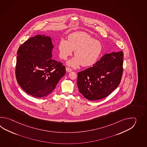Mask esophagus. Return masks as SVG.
Masks as SVG:
<instances>
[{
  "mask_svg": "<svg viewBox=\"0 0 147 147\" xmlns=\"http://www.w3.org/2000/svg\"><path fill=\"white\" fill-rule=\"evenodd\" d=\"M66 71H67V72H71V71H72V69H70V68H69V67H66Z\"/></svg>",
  "mask_w": 147,
  "mask_h": 147,
  "instance_id": "obj_1",
  "label": "esophagus"
}]
</instances>
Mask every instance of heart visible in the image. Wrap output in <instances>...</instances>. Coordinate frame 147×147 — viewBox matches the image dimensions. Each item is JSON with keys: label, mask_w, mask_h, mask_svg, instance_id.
Here are the masks:
<instances>
[{"label": "heart", "mask_w": 147, "mask_h": 147, "mask_svg": "<svg viewBox=\"0 0 147 147\" xmlns=\"http://www.w3.org/2000/svg\"><path fill=\"white\" fill-rule=\"evenodd\" d=\"M61 59L66 60L75 51V57L67 62V65L74 68L79 66H92L100 56L102 46L99 41L95 40L84 32H76L69 35L68 40L62 39L58 44Z\"/></svg>", "instance_id": "1"}]
</instances>
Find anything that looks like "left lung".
<instances>
[{
    "label": "left lung",
    "instance_id": "8db88e82",
    "mask_svg": "<svg viewBox=\"0 0 147 147\" xmlns=\"http://www.w3.org/2000/svg\"><path fill=\"white\" fill-rule=\"evenodd\" d=\"M122 51L106 53L92 67L78 73L79 91L89 100L107 97L118 87L123 73Z\"/></svg>",
    "mask_w": 147,
    "mask_h": 147
}]
</instances>
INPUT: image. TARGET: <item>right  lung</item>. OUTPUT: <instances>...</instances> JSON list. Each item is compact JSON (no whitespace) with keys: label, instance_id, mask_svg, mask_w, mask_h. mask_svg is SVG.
<instances>
[{"label":"right lung","instance_id":"add662e5","mask_svg":"<svg viewBox=\"0 0 147 147\" xmlns=\"http://www.w3.org/2000/svg\"><path fill=\"white\" fill-rule=\"evenodd\" d=\"M53 48L50 37L38 34L26 41L17 51L16 79L32 97L50 94L66 74L63 63L52 59Z\"/></svg>","mask_w":147,"mask_h":147}]
</instances>
